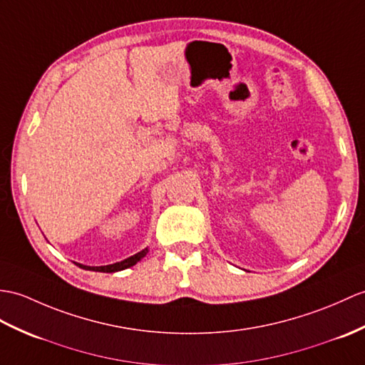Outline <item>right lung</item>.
<instances>
[{
	"instance_id": "obj_1",
	"label": "right lung",
	"mask_w": 365,
	"mask_h": 365,
	"mask_svg": "<svg viewBox=\"0 0 365 365\" xmlns=\"http://www.w3.org/2000/svg\"><path fill=\"white\" fill-rule=\"evenodd\" d=\"M146 253H148V249H144V250L138 252L137 255L127 258V259H124L121 262H115V264H108V266H93V267H90V266L79 264V267L87 269V270H95V272H118V270H123V269H127V267H130L133 264H137V262L141 258L146 257Z\"/></svg>"
}]
</instances>
